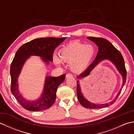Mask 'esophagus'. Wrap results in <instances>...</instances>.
Returning <instances> with one entry per match:
<instances>
[{"instance_id": "1", "label": "esophagus", "mask_w": 134, "mask_h": 134, "mask_svg": "<svg viewBox=\"0 0 134 134\" xmlns=\"http://www.w3.org/2000/svg\"><path fill=\"white\" fill-rule=\"evenodd\" d=\"M70 77H72V75L71 74H66V78Z\"/></svg>"}]
</instances>
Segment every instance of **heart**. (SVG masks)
I'll return each instance as SVG.
<instances>
[{"label": "heart", "instance_id": "heart-1", "mask_svg": "<svg viewBox=\"0 0 134 134\" xmlns=\"http://www.w3.org/2000/svg\"><path fill=\"white\" fill-rule=\"evenodd\" d=\"M96 50L91 44L73 42L65 45L59 51V56L53 55V61L60 66L62 60L69 63L70 69L74 72H81L86 70L94 59Z\"/></svg>", "mask_w": 134, "mask_h": 134}]
</instances>
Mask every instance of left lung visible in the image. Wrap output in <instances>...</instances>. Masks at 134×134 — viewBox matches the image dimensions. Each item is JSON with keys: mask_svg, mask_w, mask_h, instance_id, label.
Returning a JSON list of instances; mask_svg holds the SVG:
<instances>
[{"mask_svg": "<svg viewBox=\"0 0 134 134\" xmlns=\"http://www.w3.org/2000/svg\"><path fill=\"white\" fill-rule=\"evenodd\" d=\"M87 39L90 40L92 41L97 45L98 48V51L97 55L94 60L91 64L89 67L84 72L81 74L79 76H77L78 79H81L89 75L90 72L94 69V68L101 62L104 60H109L114 64L118 72L122 76L123 79V83L120 90L115 97V98L109 102L105 104H96L88 101L87 99L83 96L82 93L81 87L79 84V81H77V97L79 102L83 107L89 109H99V108H105L109 106L110 105L113 104L115 102L116 99L118 98V96L120 94L121 91L123 89L124 85L126 83L127 77V71L124 59L122 55L110 42L107 40L103 38L93 37H88Z\"/></svg>", "mask_w": 134, "mask_h": 134, "instance_id": "8db88e82", "label": "left lung"}]
</instances>
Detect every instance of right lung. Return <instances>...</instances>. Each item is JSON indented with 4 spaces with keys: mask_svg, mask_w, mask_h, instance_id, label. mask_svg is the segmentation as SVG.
Returning <instances> with one entry per match:
<instances>
[{
    "mask_svg": "<svg viewBox=\"0 0 134 134\" xmlns=\"http://www.w3.org/2000/svg\"><path fill=\"white\" fill-rule=\"evenodd\" d=\"M66 37L36 38L22 45L16 51L10 67L11 91L25 109L36 112L49 108L55 101L57 89L64 81L65 75L63 74L58 77L46 76L41 96L36 100L30 101L25 98L19 90L18 77L24 64L31 56H36L40 57L44 63L48 65L53 61V53L55 48Z\"/></svg>",
    "mask_w": 134,
    "mask_h": 134,
    "instance_id": "1",
    "label": "right lung"
}]
</instances>
